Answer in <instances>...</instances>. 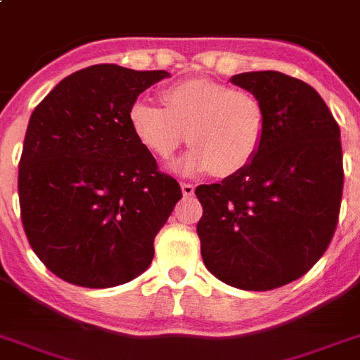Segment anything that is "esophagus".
<instances>
[{"instance_id": "esophagus-1", "label": "esophagus", "mask_w": 360, "mask_h": 360, "mask_svg": "<svg viewBox=\"0 0 360 360\" xmlns=\"http://www.w3.org/2000/svg\"><path fill=\"white\" fill-rule=\"evenodd\" d=\"M181 190H183V195H186V198L193 195V192H195L193 184H190V183H181Z\"/></svg>"}]
</instances>
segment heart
Returning <instances> with one entry per match:
<instances>
[{
	"label": "heart",
	"instance_id": "1",
	"mask_svg": "<svg viewBox=\"0 0 360 360\" xmlns=\"http://www.w3.org/2000/svg\"><path fill=\"white\" fill-rule=\"evenodd\" d=\"M165 108L139 99L130 108V127L150 154L170 159L188 141L179 162L184 172L228 177L254 161L264 139L266 114L254 94L212 79H188L161 92Z\"/></svg>",
	"mask_w": 360,
	"mask_h": 360
}]
</instances>
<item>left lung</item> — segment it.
Listing matches in <instances>:
<instances>
[{
	"label": "left lung",
	"instance_id": "8db88e82",
	"mask_svg": "<svg viewBox=\"0 0 360 360\" xmlns=\"http://www.w3.org/2000/svg\"><path fill=\"white\" fill-rule=\"evenodd\" d=\"M266 114L264 139L245 170L195 188L206 268L223 283L266 292L299 279L323 257L342 199L340 130L324 99L283 72H245Z\"/></svg>",
	"mask_w": 360,
	"mask_h": 360
}]
</instances>
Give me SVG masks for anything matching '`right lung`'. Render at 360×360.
I'll use <instances>...</instances> for the list:
<instances>
[{"instance_id":"obj_1","label":"right lung","mask_w":360,"mask_h":360,"mask_svg":"<svg viewBox=\"0 0 360 360\" xmlns=\"http://www.w3.org/2000/svg\"><path fill=\"white\" fill-rule=\"evenodd\" d=\"M165 77V70L94 65L34 108L18 174L21 223L59 279L112 288L154 259L155 236L183 193L137 141L130 108Z\"/></svg>"}]
</instances>
